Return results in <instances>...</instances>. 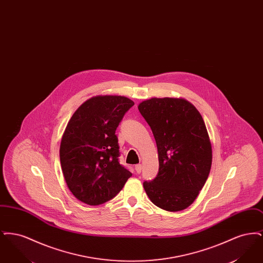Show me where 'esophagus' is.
Here are the masks:
<instances>
[{
	"label": "esophagus",
	"mask_w": 263,
	"mask_h": 263,
	"mask_svg": "<svg viewBox=\"0 0 263 263\" xmlns=\"http://www.w3.org/2000/svg\"><path fill=\"white\" fill-rule=\"evenodd\" d=\"M135 171H136V173H137V174H140V173H141V171H142V164H141V163H139V164H136V165H135Z\"/></svg>",
	"instance_id": "esophagus-1"
}]
</instances>
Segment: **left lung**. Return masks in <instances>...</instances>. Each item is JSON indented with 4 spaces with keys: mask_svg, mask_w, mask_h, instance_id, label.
Returning a JSON list of instances; mask_svg holds the SVG:
<instances>
[{
    "mask_svg": "<svg viewBox=\"0 0 263 263\" xmlns=\"http://www.w3.org/2000/svg\"><path fill=\"white\" fill-rule=\"evenodd\" d=\"M138 108L152 129L159 156V173L144 181V189L163 210H184L198 196L211 170L212 147L204 120L183 99L153 98Z\"/></svg>",
    "mask_w": 263,
    "mask_h": 263,
    "instance_id": "left-lung-1",
    "label": "left lung"
}]
</instances>
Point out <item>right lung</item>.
Segmentation results:
<instances>
[{
	"mask_svg": "<svg viewBox=\"0 0 263 263\" xmlns=\"http://www.w3.org/2000/svg\"><path fill=\"white\" fill-rule=\"evenodd\" d=\"M134 102L121 96H98L73 114L63 134L60 163L70 191L88 205L112 199L132 174L119 163L115 131Z\"/></svg>",
	"mask_w": 263,
	"mask_h": 263,
	"instance_id": "1",
	"label": "right lung"
}]
</instances>
